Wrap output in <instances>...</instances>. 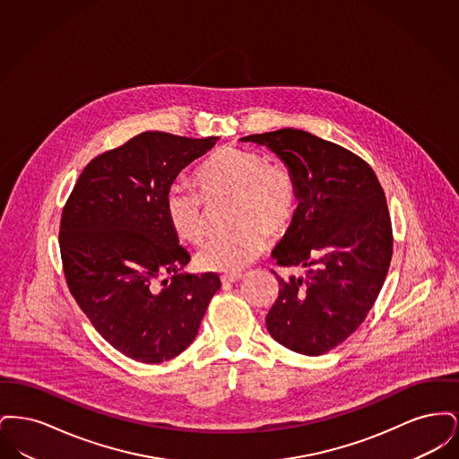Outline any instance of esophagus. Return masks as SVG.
<instances>
[{"instance_id":"obj_1","label":"esophagus","mask_w":459,"mask_h":459,"mask_svg":"<svg viewBox=\"0 0 459 459\" xmlns=\"http://www.w3.org/2000/svg\"><path fill=\"white\" fill-rule=\"evenodd\" d=\"M242 279V273H223L221 277H220V281L223 282V284H232V282H238Z\"/></svg>"}]
</instances>
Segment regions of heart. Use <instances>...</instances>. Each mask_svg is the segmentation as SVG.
<instances>
[{"label":"heart","mask_w":459,"mask_h":459,"mask_svg":"<svg viewBox=\"0 0 459 459\" xmlns=\"http://www.w3.org/2000/svg\"><path fill=\"white\" fill-rule=\"evenodd\" d=\"M201 193L172 184L165 196L167 217L182 239L199 242L208 229V201L232 197L236 230L206 240L196 264L206 272H236L260 256L268 234L277 238L298 215L299 191L294 175L282 163L266 161L262 153L223 146L197 169Z\"/></svg>","instance_id":"heart-1"}]
</instances>
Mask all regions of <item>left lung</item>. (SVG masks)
I'll use <instances>...</instances> for the list:
<instances>
[{
  "label": "left lung",
  "instance_id": "obj_1",
  "mask_svg": "<svg viewBox=\"0 0 459 459\" xmlns=\"http://www.w3.org/2000/svg\"><path fill=\"white\" fill-rule=\"evenodd\" d=\"M240 141L268 146L299 191L298 215L272 256L305 273L282 279L273 272L281 289L266 328L287 350L325 354L363 324L387 277L394 238L384 189L365 160L309 132Z\"/></svg>",
  "mask_w": 459,
  "mask_h": 459
}]
</instances>
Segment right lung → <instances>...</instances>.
Masks as SVG:
<instances>
[{"mask_svg":"<svg viewBox=\"0 0 459 459\" xmlns=\"http://www.w3.org/2000/svg\"><path fill=\"white\" fill-rule=\"evenodd\" d=\"M219 137L143 132L92 158L66 199L60 253L66 285L92 327L122 354L156 365L196 339L217 273L191 262L165 210L177 175Z\"/></svg>","mask_w":459,"mask_h":459,"instance_id":"1","label":"right lung"}]
</instances>
